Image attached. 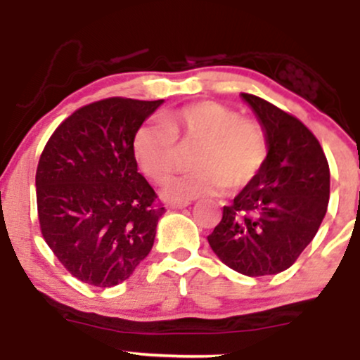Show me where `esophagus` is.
<instances>
[{"label":"esophagus","mask_w":360,"mask_h":360,"mask_svg":"<svg viewBox=\"0 0 360 360\" xmlns=\"http://www.w3.org/2000/svg\"><path fill=\"white\" fill-rule=\"evenodd\" d=\"M188 205H189V201H169L167 208L177 210V208H184V206H188Z\"/></svg>","instance_id":"esophagus-1"}]
</instances>
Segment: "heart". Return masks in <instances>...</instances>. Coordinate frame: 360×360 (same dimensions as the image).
Instances as JSON below:
<instances>
[{"label":"heart","mask_w":360,"mask_h":360,"mask_svg":"<svg viewBox=\"0 0 360 360\" xmlns=\"http://www.w3.org/2000/svg\"><path fill=\"white\" fill-rule=\"evenodd\" d=\"M177 142L200 143L188 176L172 179L164 193L177 201L240 189L257 179L269 155V140L257 120L217 101H198L148 122L135 131L134 155L148 179L164 184L174 174Z\"/></svg>","instance_id":"heart-1"}]
</instances>
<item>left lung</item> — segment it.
<instances>
[{"label":"left lung","mask_w":360,"mask_h":360,"mask_svg":"<svg viewBox=\"0 0 360 360\" xmlns=\"http://www.w3.org/2000/svg\"><path fill=\"white\" fill-rule=\"evenodd\" d=\"M242 98L266 130L269 155L257 179L223 206L208 242L226 266L259 278L286 271L313 240L328 206L330 167L301 120L254 94Z\"/></svg>","instance_id":"obj_1"}]
</instances>
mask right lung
I'll list each match as a JSON object with an SVG mask.
<instances>
[{
  "mask_svg": "<svg viewBox=\"0 0 360 360\" xmlns=\"http://www.w3.org/2000/svg\"><path fill=\"white\" fill-rule=\"evenodd\" d=\"M162 101L115 96L81 106L40 155V232L62 266L91 286L123 283L154 245L166 208L137 171L134 137Z\"/></svg>",
  "mask_w": 360,
  "mask_h": 360,
  "instance_id": "add662e5",
  "label": "right lung"
}]
</instances>
